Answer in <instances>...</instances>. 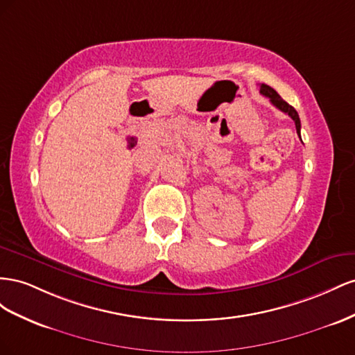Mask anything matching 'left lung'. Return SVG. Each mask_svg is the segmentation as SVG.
Here are the masks:
<instances>
[{
	"instance_id": "left-lung-1",
	"label": "left lung",
	"mask_w": 355,
	"mask_h": 355,
	"mask_svg": "<svg viewBox=\"0 0 355 355\" xmlns=\"http://www.w3.org/2000/svg\"><path fill=\"white\" fill-rule=\"evenodd\" d=\"M260 94L263 95V96H266V98H269L270 99V103L275 105L278 110H281L282 113H286V114H288L293 120H295V125H296V130H297V135L300 137V119H299V114H297V111L293 108L290 104H287L284 99H282L278 94H277V90H273L270 86H268V85H260Z\"/></svg>"
}]
</instances>
